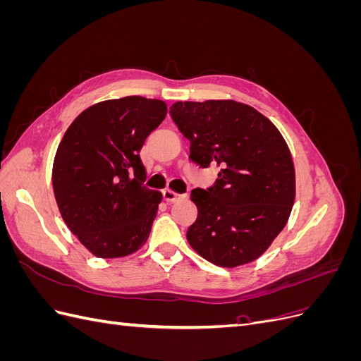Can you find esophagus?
Masks as SVG:
<instances>
[{
  "label": "esophagus",
  "instance_id": "esophagus-1",
  "mask_svg": "<svg viewBox=\"0 0 361 361\" xmlns=\"http://www.w3.org/2000/svg\"><path fill=\"white\" fill-rule=\"evenodd\" d=\"M162 195H164V200L169 202V203L176 202V200H179V199L182 197L180 194L174 192V191H171V190H164V191H162Z\"/></svg>",
  "mask_w": 361,
  "mask_h": 361
}]
</instances>
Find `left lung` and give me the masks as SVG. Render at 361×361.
Listing matches in <instances>:
<instances>
[{"mask_svg":"<svg viewBox=\"0 0 361 361\" xmlns=\"http://www.w3.org/2000/svg\"><path fill=\"white\" fill-rule=\"evenodd\" d=\"M170 116L190 140V158L218 166L211 188H194L197 220L187 239L224 268L250 264L286 226L295 200V169L279 129L253 106L235 101L176 102Z\"/></svg>","mask_w":361,"mask_h":361,"instance_id":"8db88e82","label":"left lung"}]
</instances>
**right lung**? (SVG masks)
I'll return each mask as SVG.
<instances>
[{
  "label": "right lung",
  "instance_id": "add662e5",
  "mask_svg": "<svg viewBox=\"0 0 361 361\" xmlns=\"http://www.w3.org/2000/svg\"><path fill=\"white\" fill-rule=\"evenodd\" d=\"M166 114L159 99L104 101L76 117L59 145L54 195L64 223L96 257L133 255L147 241L162 194L143 185L140 150Z\"/></svg>",
  "mask_w": 361,
  "mask_h": 361
}]
</instances>
